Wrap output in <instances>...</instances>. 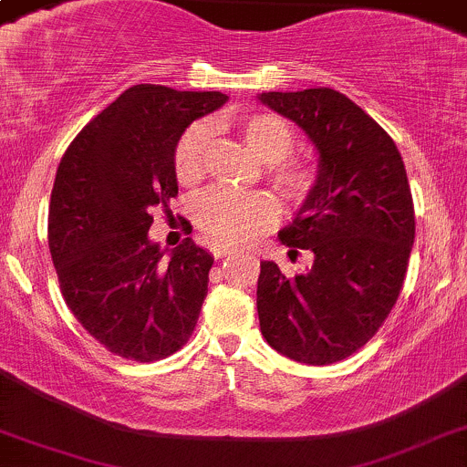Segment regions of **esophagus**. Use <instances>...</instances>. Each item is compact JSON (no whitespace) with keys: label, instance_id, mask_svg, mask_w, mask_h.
Segmentation results:
<instances>
[{"label":"esophagus","instance_id":"esophagus-1","mask_svg":"<svg viewBox=\"0 0 467 467\" xmlns=\"http://www.w3.org/2000/svg\"><path fill=\"white\" fill-rule=\"evenodd\" d=\"M233 253H237V250H234V248H222V245H213L214 259H223V257H228V254H233Z\"/></svg>","mask_w":467,"mask_h":467}]
</instances>
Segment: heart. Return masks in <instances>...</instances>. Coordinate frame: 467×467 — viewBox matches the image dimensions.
<instances>
[{
    "mask_svg": "<svg viewBox=\"0 0 467 467\" xmlns=\"http://www.w3.org/2000/svg\"><path fill=\"white\" fill-rule=\"evenodd\" d=\"M239 132L257 155L268 161V177L281 192L290 199H301L310 192L315 183V171L306 163L290 159L295 135L284 119L265 112L245 115L237 121ZM208 130L194 124L182 132L175 152L172 171L182 186H192L203 175L206 166ZM275 199L265 192H230L213 191L199 199L194 208V222L213 245L233 248L253 242L268 225L276 222Z\"/></svg>",
    "mask_w": 467,
    "mask_h": 467,
    "instance_id": "obj_1",
    "label": "heart"
}]
</instances>
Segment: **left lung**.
<instances>
[{
    "instance_id": "1",
    "label": "left lung",
    "mask_w": 467,
    "mask_h": 467,
    "mask_svg": "<svg viewBox=\"0 0 467 467\" xmlns=\"http://www.w3.org/2000/svg\"><path fill=\"white\" fill-rule=\"evenodd\" d=\"M319 152L304 206L279 233L290 253L315 254L306 275L261 261V335L284 357L327 366L377 335L397 304L414 244L412 192L392 137L332 88L261 92Z\"/></svg>"
}]
</instances>
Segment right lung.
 Here are the masks:
<instances>
[{"instance_id": "right-lung-1", "label": "right lung", "mask_w": 467, "mask_h": 467, "mask_svg": "<svg viewBox=\"0 0 467 467\" xmlns=\"http://www.w3.org/2000/svg\"><path fill=\"white\" fill-rule=\"evenodd\" d=\"M217 90L140 84L81 128L61 157L48 208V248L66 306L90 337L132 361L171 357L197 326L213 257L191 237L163 261L148 239L152 210L177 197L172 152Z\"/></svg>"}]
</instances>
